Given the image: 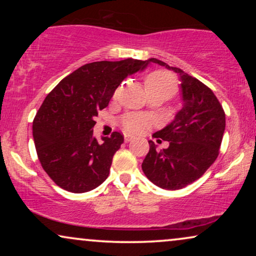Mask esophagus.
<instances>
[{
  "label": "esophagus",
  "instance_id": "34e87169",
  "mask_svg": "<svg viewBox=\"0 0 256 256\" xmlns=\"http://www.w3.org/2000/svg\"><path fill=\"white\" fill-rule=\"evenodd\" d=\"M132 136H129V135H124V142H130L132 141Z\"/></svg>",
  "mask_w": 256,
  "mask_h": 256
}]
</instances>
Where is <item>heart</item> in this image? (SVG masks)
<instances>
[{
  "mask_svg": "<svg viewBox=\"0 0 256 256\" xmlns=\"http://www.w3.org/2000/svg\"><path fill=\"white\" fill-rule=\"evenodd\" d=\"M146 88L148 94H162L169 99L177 93V79L172 73L157 70L146 76ZM120 126L128 134H141L144 129L150 127V120L142 114L129 113L121 118Z\"/></svg>",
  "mask_w": 256,
  "mask_h": 256,
  "instance_id": "obj_1",
  "label": "heart"
}]
</instances>
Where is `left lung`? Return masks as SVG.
Instances as JSON below:
<instances>
[{"label": "left lung", "mask_w": 256, "mask_h": 256, "mask_svg": "<svg viewBox=\"0 0 256 256\" xmlns=\"http://www.w3.org/2000/svg\"><path fill=\"white\" fill-rule=\"evenodd\" d=\"M149 62L178 73L183 108L170 124L154 134V138L169 142V146L157 150L155 143L149 141L142 170L157 186L180 190L200 178L218 157L225 132V112L211 88L198 79L156 58H150Z\"/></svg>", "instance_id": "8db88e82"}]
</instances>
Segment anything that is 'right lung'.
<instances>
[{
	"mask_svg": "<svg viewBox=\"0 0 256 256\" xmlns=\"http://www.w3.org/2000/svg\"><path fill=\"white\" fill-rule=\"evenodd\" d=\"M149 60L128 58L94 62L65 76L45 98L32 124L38 160L58 186L82 194L102 184L124 135L114 132L98 142L94 118L108 106L128 76L143 71Z\"/></svg>",
	"mask_w": 256,
	"mask_h": 256,
	"instance_id": "obj_1",
	"label": "right lung"
}]
</instances>
